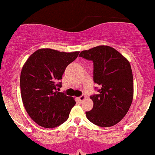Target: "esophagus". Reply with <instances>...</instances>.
<instances>
[{
    "label": "esophagus",
    "instance_id": "1",
    "mask_svg": "<svg viewBox=\"0 0 155 155\" xmlns=\"http://www.w3.org/2000/svg\"><path fill=\"white\" fill-rule=\"evenodd\" d=\"M85 98H86L85 96H84V95H81V97H79V100L80 101H82V100H84V99H85Z\"/></svg>",
    "mask_w": 155,
    "mask_h": 155
}]
</instances>
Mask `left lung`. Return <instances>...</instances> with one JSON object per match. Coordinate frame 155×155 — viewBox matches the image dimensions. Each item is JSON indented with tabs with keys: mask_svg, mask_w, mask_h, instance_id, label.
Listing matches in <instances>:
<instances>
[{
	"mask_svg": "<svg viewBox=\"0 0 155 155\" xmlns=\"http://www.w3.org/2000/svg\"><path fill=\"white\" fill-rule=\"evenodd\" d=\"M80 57L94 63V81L101 87L90 97L93 108L87 119L97 126L109 127L119 122L132 104L134 85L129 61L111 46H99L82 51Z\"/></svg>",
	"mask_w": 155,
	"mask_h": 155,
	"instance_id": "obj_1",
	"label": "left lung"
}]
</instances>
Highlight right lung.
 Listing matches in <instances>:
<instances>
[{
  "label": "right lung",
  "mask_w": 155,
  "mask_h": 155,
  "mask_svg": "<svg viewBox=\"0 0 155 155\" xmlns=\"http://www.w3.org/2000/svg\"><path fill=\"white\" fill-rule=\"evenodd\" d=\"M79 54L41 48L23 65L20 78L21 98L28 114L39 126L54 128L68 119L76 101L57 90L61 87L60 80L66 68Z\"/></svg>",
  "instance_id": "right-lung-1"
}]
</instances>
